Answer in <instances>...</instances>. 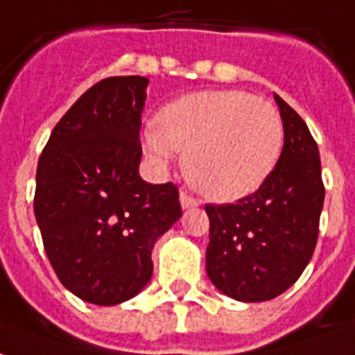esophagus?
Masks as SVG:
<instances>
[{
    "label": "esophagus",
    "instance_id": "1",
    "mask_svg": "<svg viewBox=\"0 0 355 355\" xmlns=\"http://www.w3.org/2000/svg\"><path fill=\"white\" fill-rule=\"evenodd\" d=\"M180 202H181V208L183 209H191V208H196L198 206V200L196 198H193L191 195H187V193H181L180 195Z\"/></svg>",
    "mask_w": 355,
    "mask_h": 355
}]
</instances>
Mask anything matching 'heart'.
<instances>
[{
    "instance_id": "b5f03b06",
    "label": "heart",
    "mask_w": 355,
    "mask_h": 355,
    "mask_svg": "<svg viewBox=\"0 0 355 355\" xmlns=\"http://www.w3.org/2000/svg\"><path fill=\"white\" fill-rule=\"evenodd\" d=\"M284 126L272 103L244 90H204L178 98L141 132L160 170L185 153V174L204 196L232 202L252 195L280 159Z\"/></svg>"
}]
</instances>
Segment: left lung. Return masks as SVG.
Masks as SVG:
<instances>
[{"label":"left lung","mask_w":355,"mask_h":355,"mask_svg":"<svg viewBox=\"0 0 355 355\" xmlns=\"http://www.w3.org/2000/svg\"><path fill=\"white\" fill-rule=\"evenodd\" d=\"M284 149L272 174L236 204L206 206L211 284L242 302L270 301L291 287L314 253L325 189L320 151L309 126L274 94Z\"/></svg>","instance_id":"obj_1"}]
</instances>
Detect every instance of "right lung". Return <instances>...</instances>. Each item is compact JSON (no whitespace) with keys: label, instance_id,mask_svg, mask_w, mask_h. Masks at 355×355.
Returning <instances> with one entry per match:
<instances>
[{"label":"right lung","instance_id":"add662e5","mask_svg":"<svg viewBox=\"0 0 355 355\" xmlns=\"http://www.w3.org/2000/svg\"><path fill=\"white\" fill-rule=\"evenodd\" d=\"M149 79L107 77L54 126L41 153L33 211L46 257L68 291L98 306L149 284L155 242L181 217L172 183L139 175Z\"/></svg>","mask_w":355,"mask_h":355}]
</instances>
